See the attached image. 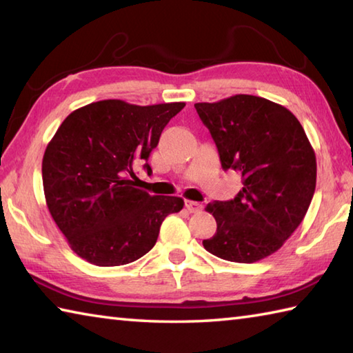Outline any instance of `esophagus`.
I'll return each instance as SVG.
<instances>
[{
    "label": "esophagus",
    "mask_w": 353,
    "mask_h": 353,
    "mask_svg": "<svg viewBox=\"0 0 353 353\" xmlns=\"http://www.w3.org/2000/svg\"><path fill=\"white\" fill-rule=\"evenodd\" d=\"M185 208L190 213H198V212L203 210V204L196 203V201H185Z\"/></svg>",
    "instance_id": "1"
}]
</instances>
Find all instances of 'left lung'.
Returning a JSON list of instances; mask_svg holds the SVG:
<instances>
[{"label":"left lung","instance_id":"8db88e82","mask_svg":"<svg viewBox=\"0 0 353 353\" xmlns=\"http://www.w3.org/2000/svg\"><path fill=\"white\" fill-rule=\"evenodd\" d=\"M195 108L222 168L241 170L243 184L234 199L207 205L218 228L203 245L224 261H261L305 218L317 181L314 149L297 117L268 99L236 94Z\"/></svg>","mask_w":353,"mask_h":353}]
</instances>
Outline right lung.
<instances>
[{"instance_id": "1", "label": "right lung", "mask_w": 353, "mask_h": 353, "mask_svg": "<svg viewBox=\"0 0 353 353\" xmlns=\"http://www.w3.org/2000/svg\"><path fill=\"white\" fill-rule=\"evenodd\" d=\"M184 102L139 106L110 99L79 108L62 121L42 158L50 214L70 248L97 267L131 263L155 245L164 218L183 198L137 187L164 126Z\"/></svg>"}]
</instances>
